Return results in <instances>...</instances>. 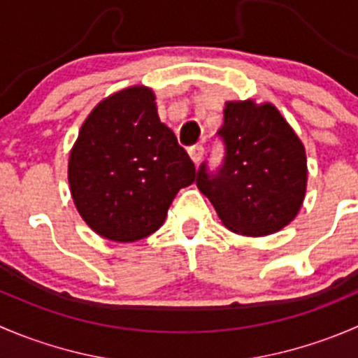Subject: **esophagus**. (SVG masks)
Wrapping results in <instances>:
<instances>
[{"label": "esophagus", "instance_id": "1", "mask_svg": "<svg viewBox=\"0 0 358 358\" xmlns=\"http://www.w3.org/2000/svg\"><path fill=\"white\" fill-rule=\"evenodd\" d=\"M203 152H204V148L201 147V145H194V147L189 148V155H190V159H192L194 164H199V161L203 159Z\"/></svg>", "mask_w": 358, "mask_h": 358}]
</instances>
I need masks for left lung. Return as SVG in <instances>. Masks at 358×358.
Masks as SVG:
<instances>
[{"mask_svg": "<svg viewBox=\"0 0 358 358\" xmlns=\"http://www.w3.org/2000/svg\"><path fill=\"white\" fill-rule=\"evenodd\" d=\"M217 136L224 143L222 164L210 169L204 161L196 183L225 227L266 236L292 222L306 192V154L278 110L269 103H227Z\"/></svg>", "mask_w": 358, "mask_h": 358, "instance_id": "left-lung-1", "label": "left lung"}]
</instances>
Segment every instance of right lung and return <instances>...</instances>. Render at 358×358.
Returning <instances> with one entry per match:
<instances>
[{
  "label": "right lung",
  "mask_w": 358,
  "mask_h": 358,
  "mask_svg": "<svg viewBox=\"0 0 358 358\" xmlns=\"http://www.w3.org/2000/svg\"><path fill=\"white\" fill-rule=\"evenodd\" d=\"M69 187L87 225L112 241H138L166 220L196 168L159 120L155 96L131 87L103 99L83 122L69 155Z\"/></svg>",
  "instance_id": "obj_1"
}]
</instances>
